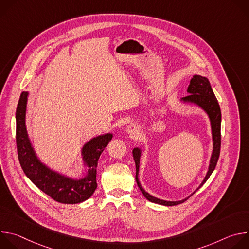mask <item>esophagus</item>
I'll list each match as a JSON object with an SVG mask.
<instances>
[{"label":"esophagus","instance_id":"1","mask_svg":"<svg viewBox=\"0 0 249 249\" xmlns=\"http://www.w3.org/2000/svg\"><path fill=\"white\" fill-rule=\"evenodd\" d=\"M127 133L131 136V137H136L139 134V127L135 124H130L127 128H126Z\"/></svg>","mask_w":249,"mask_h":249}]
</instances>
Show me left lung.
<instances>
[{
	"label": "left lung",
	"instance_id": "8db88e82",
	"mask_svg": "<svg viewBox=\"0 0 249 249\" xmlns=\"http://www.w3.org/2000/svg\"><path fill=\"white\" fill-rule=\"evenodd\" d=\"M187 92L189 95L182 97L181 101L185 103H193L199 106L200 108H202L207 115L209 116L210 122H211V129H212V138H213V152L212 156L210 159V164L209 168L207 171V174L205 176L204 180L202 183L199 185V187L190 195L192 196L198 189H200L203 184L208 180L210 175L212 172L214 171L219 157H220V151H221V121H222V114H221V108L220 105L218 103V100L214 94V91H213L210 82L207 78L199 76V75H194L193 78L190 81V85L188 86ZM142 155V150L140 148H134L133 149V157L134 160L136 163V181L137 184L141 190V192L143 193V195L151 202L157 203L160 205L163 206H175L183 203L186 201L190 196L187 198L180 200V201H166V200H161L157 197H154L153 195L149 194L143 187H142L140 180H139V168H140V159Z\"/></svg>",
	"mask_w": 249,
	"mask_h": 249
}]
</instances>
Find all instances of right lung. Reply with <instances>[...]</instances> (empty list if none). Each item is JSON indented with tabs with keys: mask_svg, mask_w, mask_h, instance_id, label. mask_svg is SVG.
I'll use <instances>...</instances> for the list:
<instances>
[{
	"mask_svg": "<svg viewBox=\"0 0 249 249\" xmlns=\"http://www.w3.org/2000/svg\"><path fill=\"white\" fill-rule=\"evenodd\" d=\"M27 96V91L21 92L16 112L17 149L23 172L41 191L59 203L78 204L86 201L96 189L97 161L113 135L97 136L84 145L82 157L88 171L83 178L75 179L52 170L38 159L28 138L25 125Z\"/></svg>",
	"mask_w": 249,
	"mask_h": 249,
	"instance_id": "obj_1",
	"label": "right lung"
}]
</instances>
